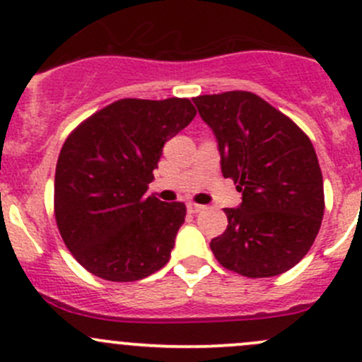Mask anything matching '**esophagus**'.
I'll return each instance as SVG.
<instances>
[{"mask_svg": "<svg viewBox=\"0 0 362 362\" xmlns=\"http://www.w3.org/2000/svg\"><path fill=\"white\" fill-rule=\"evenodd\" d=\"M203 208H204L203 204L192 203V202H189V203H187V211H191V214H198V211H202Z\"/></svg>", "mask_w": 362, "mask_h": 362, "instance_id": "34e87169", "label": "esophagus"}]
</instances>
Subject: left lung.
<instances>
[{
	"instance_id": "1",
	"label": "left lung",
	"mask_w": 362,
	"mask_h": 362,
	"mask_svg": "<svg viewBox=\"0 0 362 362\" xmlns=\"http://www.w3.org/2000/svg\"><path fill=\"white\" fill-rule=\"evenodd\" d=\"M192 101L217 138L222 175L242 192L238 208H224L228 229L210 242L215 259L249 279L287 272L305 257L322 224V171L312 141L254 93Z\"/></svg>"
}]
</instances>
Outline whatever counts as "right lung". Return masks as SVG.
I'll return each mask as SVG.
<instances>
[{"label": "right lung", "instance_id": "add662e5", "mask_svg": "<svg viewBox=\"0 0 362 362\" xmlns=\"http://www.w3.org/2000/svg\"><path fill=\"white\" fill-rule=\"evenodd\" d=\"M196 117L187 98L119 100L71 131L61 148L54 214L89 273L134 282L170 261L185 204L147 196L163 147Z\"/></svg>", "mask_w": 362, "mask_h": 362}]
</instances>
